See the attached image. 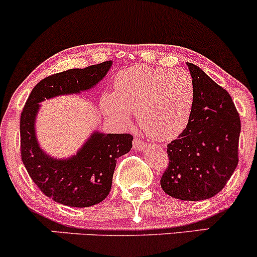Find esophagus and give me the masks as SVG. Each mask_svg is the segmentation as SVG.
Segmentation results:
<instances>
[{
	"label": "esophagus",
	"instance_id": "esophagus-1",
	"mask_svg": "<svg viewBox=\"0 0 257 257\" xmlns=\"http://www.w3.org/2000/svg\"><path fill=\"white\" fill-rule=\"evenodd\" d=\"M144 146H145V143H144L143 140H140L139 138L134 139V149L135 150H141Z\"/></svg>",
	"mask_w": 257,
	"mask_h": 257
}]
</instances>
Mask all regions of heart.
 I'll use <instances>...</instances> for the list:
<instances>
[{
  "label": "heart",
  "mask_w": 257,
  "mask_h": 257,
  "mask_svg": "<svg viewBox=\"0 0 257 257\" xmlns=\"http://www.w3.org/2000/svg\"><path fill=\"white\" fill-rule=\"evenodd\" d=\"M194 101L193 79L182 70L134 66L114 81V93L106 100L113 118L129 119L137 111L139 125L158 141H172L185 131Z\"/></svg>",
  "instance_id": "1"
}]
</instances>
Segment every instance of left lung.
Instances as JSON below:
<instances>
[{
  "label": "left lung",
  "instance_id": "8db88e82",
  "mask_svg": "<svg viewBox=\"0 0 257 257\" xmlns=\"http://www.w3.org/2000/svg\"><path fill=\"white\" fill-rule=\"evenodd\" d=\"M194 84L190 120L168 144L169 164L163 191L182 200H203L225 187L238 166L240 118L227 90L196 65L187 63Z\"/></svg>",
  "mask_w": 257,
  "mask_h": 257
}]
</instances>
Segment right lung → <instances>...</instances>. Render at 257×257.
Returning <instances> with one entry per match:
<instances>
[{"label": "right lung", "mask_w": 257, "mask_h": 257, "mask_svg": "<svg viewBox=\"0 0 257 257\" xmlns=\"http://www.w3.org/2000/svg\"><path fill=\"white\" fill-rule=\"evenodd\" d=\"M112 61L71 69L43 78L35 85L20 117L22 161L32 181L47 197L60 204L85 208L102 202L111 191L117 158L131 151L133 135L93 133L71 158L47 155L37 143L35 120L43 100L77 94L105 77Z\"/></svg>", "instance_id": "obj_1"}]
</instances>
